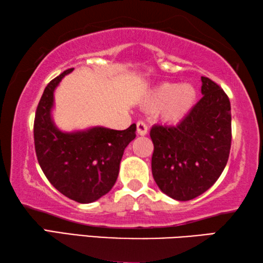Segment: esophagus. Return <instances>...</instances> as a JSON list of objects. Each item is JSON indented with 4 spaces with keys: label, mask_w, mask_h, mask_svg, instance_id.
<instances>
[{
    "label": "esophagus",
    "mask_w": 263,
    "mask_h": 263,
    "mask_svg": "<svg viewBox=\"0 0 263 263\" xmlns=\"http://www.w3.org/2000/svg\"><path fill=\"white\" fill-rule=\"evenodd\" d=\"M148 127L144 122H138L137 123V132L139 136H146L147 135Z\"/></svg>",
    "instance_id": "34e87169"
}]
</instances>
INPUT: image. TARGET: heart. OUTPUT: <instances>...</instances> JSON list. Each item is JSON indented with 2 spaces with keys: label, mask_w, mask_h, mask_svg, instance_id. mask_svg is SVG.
Returning a JSON list of instances; mask_svg holds the SVG:
<instances>
[{
  "label": "heart",
  "mask_w": 263,
  "mask_h": 263,
  "mask_svg": "<svg viewBox=\"0 0 263 263\" xmlns=\"http://www.w3.org/2000/svg\"><path fill=\"white\" fill-rule=\"evenodd\" d=\"M196 101L197 90L193 84L166 82L151 92L145 101V105L149 110L159 109L163 122L176 124L188 117Z\"/></svg>",
  "instance_id": "1"
}]
</instances>
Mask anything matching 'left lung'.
<instances>
[{
	"label": "left lung",
	"mask_w": 263,
	"mask_h": 263,
	"mask_svg": "<svg viewBox=\"0 0 263 263\" xmlns=\"http://www.w3.org/2000/svg\"><path fill=\"white\" fill-rule=\"evenodd\" d=\"M203 97L177 126L154 125L152 174L160 190L190 201L211 188L228 163L231 104L224 90L202 77Z\"/></svg>",
	"instance_id": "obj_1"
}]
</instances>
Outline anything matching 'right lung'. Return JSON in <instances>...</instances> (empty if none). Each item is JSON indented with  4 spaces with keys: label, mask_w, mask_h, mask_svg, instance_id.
<instances>
[{
    "label": "right lung",
    "mask_w": 263,
    "mask_h": 263,
    "mask_svg": "<svg viewBox=\"0 0 263 263\" xmlns=\"http://www.w3.org/2000/svg\"><path fill=\"white\" fill-rule=\"evenodd\" d=\"M74 68L47 84L34 118V147L42 171L62 195L79 203H92L116 183L124 149L136 138V124L118 131L104 126L66 132L52 117L54 91Z\"/></svg>",
    "instance_id": "obj_1"
}]
</instances>
